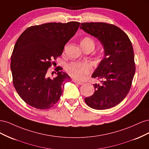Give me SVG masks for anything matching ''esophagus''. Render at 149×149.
Masks as SVG:
<instances>
[{
    "instance_id": "1",
    "label": "esophagus",
    "mask_w": 149,
    "mask_h": 149,
    "mask_svg": "<svg viewBox=\"0 0 149 149\" xmlns=\"http://www.w3.org/2000/svg\"><path fill=\"white\" fill-rule=\"evenodd\" d=\"M73 81L74 83H77V84H79V85H81V84H83V82H81V81H78V80L74 79H73Z\"/></svg>"
}]
</instances>
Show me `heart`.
Instances as JSON below:
<instances>
[{"label": "heart", "mask_w": 149, "mask_h": 149, "mask_svg": "<svg viewBox=\"0 0 149 149\" xmlns=\"http://www.w3.org/2000/svg\"><path fill=\"white\" fill-rule=\"evenodd\" d=\"M82 47H92L94 48V42L89 37H86L82 40L81 42ZM92 66L87 62H71L66 66L67 73L71 76L76 79H83L91 73L92 71Z\"/></svg>", "instance_id": "1"}]
</instances>
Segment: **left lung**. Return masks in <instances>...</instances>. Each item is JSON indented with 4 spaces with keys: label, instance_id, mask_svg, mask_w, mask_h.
I'll return each instance as SVG.
<instances>
[{
    "label": "left lung",
    "instance_id": "left-lung-1",
    "mask_svg": "<svg viewBox=\"0 0 149 149\" xmlns=\"http://www.w3.org/2000/svg\"><path fill=\"white\" fill-rule=\"evenodd\" d=\"M80 29L100 40L104 52L91 76L101 79V84H94L95 91L84 101L94 109H109L123 101L131 87L136 72L132 43L124 31L112 24L82 23Z\"/></svg>",
    "mask_w": 149,
    "mask_h": 149
}]
</instances>
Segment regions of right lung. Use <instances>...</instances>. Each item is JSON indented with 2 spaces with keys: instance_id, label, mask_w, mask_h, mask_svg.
Masks as SVG:
<instances>
[{
  "instance_id": "1",
  "label": "right lung",
  "mask_w": 149,
  "mask_h": 149,
  "mask_svg": "<svg viewBox=\"0 0 149 149\" xmlns=\"http://www.w3.org/2000/svg\"><path fill=\"white\" fill-rule=\"evenodd\" d=\"M80 23H47L31 26L18 38L11 56L13 84L26 104L47 109L58 101L70 76L56 68V76L47 74L52 61L60 56L66 43L77 31ZM56 72H55V73Z\"/></svg>"
}]
</instances>
